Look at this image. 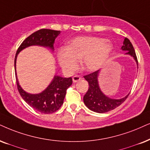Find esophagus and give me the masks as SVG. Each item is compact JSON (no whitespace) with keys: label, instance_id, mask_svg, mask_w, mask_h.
<instances>
[{"label":"esophagus","instance_id":"34e87169","mask_svg":"<svg viewBox=\"0 0 150 150\" xmlns=\"http://www.w3.org/2000/svg\"><path fill=\"white\" fill-rule=\"evenodd\" d=\"M81 79V77L79 76V75H75V76H73V82H77V81L80 80V79Z\"/></svg>","mask_w":150,"mask_h":150}]
</instances>
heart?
Wrapping results in <instances>:
<instances>
[{"mask_svg": "<svg viewBox=\"0 0 150 150\" xmlns=\"http://www.w3.org/2000/svg\"><path fill=\"white\" fill-rule=\"evenodd\" d=\"M111 50L112 45L103 38L78 37L73 39L66 48L59 50L57 58L62 69L66 73L75 71L80 60L83 69L95 71L105 64Z\"/></svg>", "mask_w": 150, "mask_h": 150, "instance_id": "1", "label": "heart"}]
</instances>
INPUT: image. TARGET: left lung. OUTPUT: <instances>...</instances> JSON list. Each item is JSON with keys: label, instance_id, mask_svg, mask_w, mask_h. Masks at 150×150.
<instances>
[{"label": "left lung", "instance_id": "8db88e82", "mask_svg": "<svg viewBox=\"0 0 150 150\" xmlns=\"http://www.w3.org/2000/svg\"><path fill=\"white\" fill-rule=\"evenodd\" d=\"M122 50L127 51L126 54L132 55L138 63L137 57L133 45L127 38L125 39ZM99 71L98 70L84 76L89 84L88 91L84 96V102L86 107L93 111L97 113H106L119 107L121 104L125 101L129 95L125 98L119 100L111 99L105 96L100 91L98 85V75Z\"/></svg>", "mask_w": 150, "mask_h": 150}]
</instances>
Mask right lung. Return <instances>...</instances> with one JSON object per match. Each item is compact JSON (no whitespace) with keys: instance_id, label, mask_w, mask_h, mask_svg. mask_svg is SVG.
I'll use <instances>...</instances> for the list:
<instances>
[{"instance_id":"1","label":"right lung","mask_w":150,"mask_h":150,"mask_svg":"<svg viewBox=\"0 0 150 150\" xmlns=\"http://www.w3.org/2000/svg\"><path fill=\"white\" fill-rule=\"evenodd\" d=\"M60 31L50 29H41L26 38L21 43L16 51L14 58V68L16 70V61L18 52L30 45H39L54 49V40L59 35ZM16 75L17 88L23 99L39 112L48 114L55 112L63 105L66 90L73 83L72 77L64 78L60 76H54V79L45 91L39 94H30L24 91L18 84Z\"/></svg>"}]
</instances>
